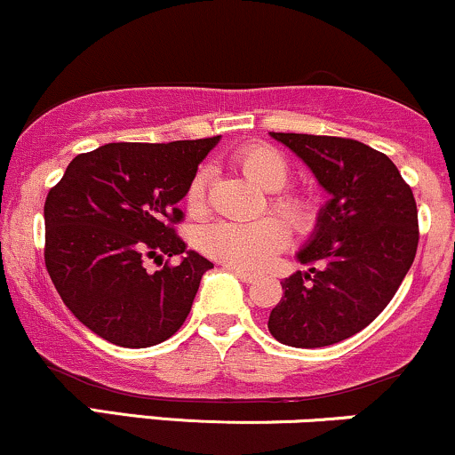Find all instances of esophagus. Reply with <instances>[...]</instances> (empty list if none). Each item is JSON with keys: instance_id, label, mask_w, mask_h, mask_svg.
<instances>
[{"instance_id": "34e87169", "label": "esophagus", "mask_w": 455, "mask_h": 455, "mask_svg": "<svg viewBox=\"0 0 455 455\" xmlns=\"http://www.w3.org/2000/svg\"><path fill=\"white\" fill-rule=\"evenodd\" d=\"M233 274L237 275V278L242 282H245V284H250V282L257 280V278H254V274H248V271H242V269H233Z\"/></svg>"}]
</instances>
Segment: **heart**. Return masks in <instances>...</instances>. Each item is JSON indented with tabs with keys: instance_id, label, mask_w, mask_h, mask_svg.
Instances as JSON below:
<instances>
[{
	"instance_id": "1",
	"label": "heart",
	"mask_w": 455,
	"mask_h": 455,
	"mask_svg": "<svg viewBox=\"0 0 455 455\" xmlns=\"http://www.w3.org/2000/svg\"><path fill=\"white\" fill-rule=\"evenodd\" d=\"M235 162L245 177L263 190L274 192L269 205L291 231L304 233L316 220V205L304 192H280L289 181V164L278 149L254 143L239 149ZM207 171H196L186 190V205L190 213H201L205 207ZM286 233L274 218L252 220H216L201 227L195 235L196 248L205 257L235 269H259L284 245Z\"/></svg>"
}]
</instances>
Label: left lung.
I'll return each mask as SVG.
<instances>
[{"label": "left lung", "instance_id": "obj_1", "mask_svg": "<svg viewBox=\"0 0 455 455\" xmlns=\"http://www.w3.org/2000/svg\"><path fill=\"white\" fill-rule=\"evenodd\" d=\"M312 171L329 201L269 315L275 340L318 348L377 318L415 260L419 228L411 186L387 156L353 139L269 132Z\"/></svg>", "mask_w": 455, "mask_h": 455}]
</instances>
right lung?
I'll use <instances>...</instances> for the list:
<instances>
[{"label": "right lung", "instance_id": "add662e5", "mask_svg": "<svg viewBox=\"0 0 455 455\" xmlns=\"http://www.w3.org/2000/svg\"><path fill=\"white\" fill-rule=\"evenodd\" d=\"M218 140L108 143L76 156L51 188L46 271L68 310L104 340L148 348L184 325L213 263L175 235L177 203ZM177 253L180 266L144 269L148 258Z\"/></svg>", "mask_w": 455, "mask_h": 455}]
</instances>
